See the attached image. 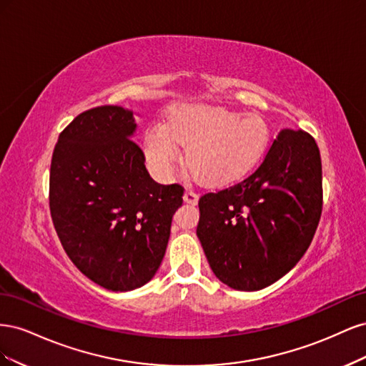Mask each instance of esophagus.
Masks as SVG:
<instances>
[{
	"instance_id": "esophagus-1",
	"label": "esophagus",
	"mask_w": 366,
	"mask_h": 366,
	"mask_svg": "<svg viewBox=\"0 0 366 366\" xmlns=\"http://www.w3.org/2000/svg\"><path fill=\"white\" fill-rule=\"evenodd\" d=\"M183 200L187 204H197L198 203V195L194 191H186L183 195Z\"/></svg>"
}]
</instances>
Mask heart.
<instances>
[{
  "label": "heart",
  "instance_id": "obj_1",
  "mask_svg": "<svg viewBox=\"0 0 366 366\" xmlns=\"http://www.w3.org/2000/svg\"><path fill=\"white\" fill-rule=\"evenodd\" d=\"M270 129L259 116L219 107L184 105L171 109L163 125L143 131L152 169L169 175L186 147V163L207 184H229L246 177L267 151Z\"/></svg>",
  "mask_w": 366,
  "mask_h": 366
}]
</instances>
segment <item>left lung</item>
Wrapping results in <instances>:
<instances>
[{
    "label": "left lung",
    "mask_w": 366,
    "mask_h": 366,
    "mask_svg": "<svg viewBox=\"0 0 366 366\" xmlns=\"http://www.w3.org/2000/svg\"><path fill=\"white\" fill-rule=\"evenodd\" d=\"M200 239L210 269L230 289L257 292L304 257L322 212V163L315 139L281 129L246 180L200 202Z\"/></svg>",
    "instance_id": "1"
}]
</instances>
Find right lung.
I'll list each match as a JSON object with an SVG mask.
<instances>
[{"mask_svg": "<svg viewBox=\"0 0 366 366\" xmlns=\"http://www.w3.org/2000/svg\"><path fill=\"white\" fill-rule=\"evenodd\" d=\"M134 112L104 105L65 128L50 166V212L69 258L88 280L129 292L159 270L180 184L154 182L132 142Z\"/></svg>", "mask_w": 366, "mask_h": 366, "instance_id": "obj_1", "label": "right lung"}]
</instances>
